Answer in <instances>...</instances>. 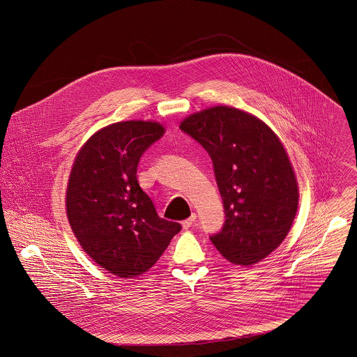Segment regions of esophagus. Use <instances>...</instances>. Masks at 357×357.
Here are the masks:
<instances>
[{
  "mask_svg": "<svg viewBox=\"0 0 357 357\" xmlns=\"http://www.w3.org/2000/svg\"><path fill=\"white\" fill-rule=\"evenodd\" d=\"M196 213H193L190 218H188V219H185L183 222H182V227L185 229V230H188V229H190L192 227V225L196 222Z\"/></svg>",
  "mask_w": 357,
  "mask_h": 357,
  "instance_id": "obj_1",
  "label": "esophagus"
}]
</instances>
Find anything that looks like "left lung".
<instances>
[{
	"label": "left lung",
	"mask_w": 357,
	"mask_h": 357,
	"mask_svg": "<svg viewBox=\"0 0 357 357\" xmlns=\"http://www.w3.org/2000/svg\"><path fill=\"white\" fill-rule=\"evenodd\" d=\"M181 130L208 152L226 220L209 239L230 263L252 266L287 236L298 205L287 153L261 120L230 107L189 116Z\"/></svg>",
	"instance_id": "obj_1"
}]
</instances>
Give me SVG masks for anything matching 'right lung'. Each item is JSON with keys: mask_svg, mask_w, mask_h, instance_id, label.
I'll use <instances>...</instances> for the list:
<instances>
[{"mask_svg": "<svg viewBox=\"0 0 357 357\" xmlns=\"http://www.w3.org/2000/svg\"><path fill=\"white\" fill-rule=\"evenodd\" d=\"M162 134L153 121L111 124L84 144L71 169V229L83 250L116 277L146 273L182 229L160 218L137 179L139 160Z\"/></svg>", "mask_w": 357, "mask_h": 357, "instance_id": "1", "label": "right lung"}]
</instances>
